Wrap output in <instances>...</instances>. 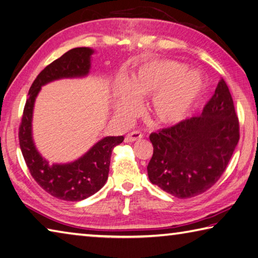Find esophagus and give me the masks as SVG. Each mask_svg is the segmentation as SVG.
<instances>
[{"label":"esophagus","instance_id":"34e87169","mask_svg":"<svg viewBox=\"0 0 258 258\" xmlns=\"http://www.w3.org/2000/svg\"><path fill=\"white\" fill-rule=\"evenodd\" d=\"M144 137V135L140 133V131H131L124 138V143H134L137 142V140H140Z\"/></svg>","mask_w":258,"mask_h":258}]
</instances>
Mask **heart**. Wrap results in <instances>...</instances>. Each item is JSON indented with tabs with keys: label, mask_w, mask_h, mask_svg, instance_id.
<instances>
[{
	"label": "heart",
	"mask_w": 258,
	"mask_h": 258,
	"mask_svg": "<svg viewBox=\"0 0 258 258\" xmlns=\"http://www.w3.org/2000/svg\"><path fill=\"white\" fill-rule=\"evenodd\" d=\"M207 82L200 72L175 60H153L133 73L129 83L119 80L113 110L129 119L139 111V100L153 96L150 112L159 124L174 125L192 114L205 95Z\"/></svg>",
	"instance_id": "heart-1"
}]
</instances>
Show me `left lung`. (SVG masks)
I'll use <instances>...</instances> for the list:
<instances>
[{"instance_id": "1", "label": "left lung", "mask_w": 258, "mask_h": 258, "mask_svg": "<svg viewBox=\"0 0 258 258\" xmlns=\"http://www.w3.org/2000/svg\"><path fill=\"white\" fill-rule=\"evenodd\" d=\"M153 157L149 181L178 199L197 197L222 173L239 140V122L229 87L218 83L201 115L149 136Z\"/></svg>"}]
</instances>
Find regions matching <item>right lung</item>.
I'll list each match as a JSON object with an SVG mask.
<instances>
[{
	"instance_id": "obj_1",
	"label": "right lung",
	"mask_w": 258,
	"mask_h": 258,
	"mask_svg": "<svg viewBox=\"0 0 258 258\" xmlns=\"http://www.w3.org/2000/svg\"><path fill=\"white\" fill-rule=\"evenodd\" d=\"M94 50L79 47L65 52L40 72L28 93L19 128V142L32 177L47 193L65 201H81L93 196L104 186L108 179L112 149L123 142V136H109L74 162L49 164L36 148L32 137V115L37 95L41 87L61 79H82L89 75Z\"/></svg>"
}]
</instances>
